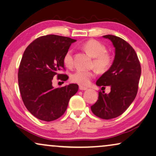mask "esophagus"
<instances>
[{"mask_svg": "<svg viewBox=\"0 0 156 156\" xmlns=\"http://www.w3.org/2000/svg\"><path fill=\"white\" fill-rule=\"evenodd\" d=\"M79 89H80V90H82V91H84V90H87V88H86V87H84L82 86H80V87H79Z\"/></svg>", "mask_w": 156, "mask_h": 156, "instance_id": "34e87169", "label": "esophagus"}]
</instances>
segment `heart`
<instances>
[{"mask_svg": "<svg viewBox=\"0 0 156 156\" xmlns=\"http://www.w3.org/2000/svg\"><path fill=\"white\" fill-rule=\"evenodd\" d=\"M84 50L89 53L94 58L93 66L101 72H107L112 67L114 63V56L112 53L106 51V47L96 40H89L82 44ZM73 51L69 49L65 53L63 57V62L65 66L71 67L73 65ZM95 72L78 69L73 72L71 75L72 82L82 86H88L91 80L94 77Z\"/></svg>", "mask_w": 156, "mask_h": 156, "instance_id": "b5f03b06", "label": "heart"}]
</instances>
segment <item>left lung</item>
<instances>
[{
  "label": "left lung",
  "mask_w": 156,
  "mask_h": 156,
  "mask_svg": "<svg viewBox=\"0 0 156 156\" xmlns=\"http://www.w3.org/2000/svg\"><path fill=\"white\" fill-rule=\"evenodd\" d=\"M104 37L112 42L115 48V58L112 67L97 81V86L105 89L111 87L108 94L99 91L96 103L91 106L93 114L103 119H111L123 114L138 92L141 67L134 49L122 38L107 35Z\"/></svg>",
  "instance_id": "1"
}]
</instances>
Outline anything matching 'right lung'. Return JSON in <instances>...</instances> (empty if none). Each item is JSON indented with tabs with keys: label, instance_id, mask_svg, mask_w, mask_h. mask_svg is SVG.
<instances>
[{
	"label": "right lung",
	"instance_id": "add662e5",
	"mask_svg": "<svg viewBox=\"0 0 156 156\" xmlns=\"http://www.w3.org/2000/svg\"><path fill=\"white\" fill-rule=\"evenodd\" d=\"M76 40L56 35L41 36L32 42L21 59L18 85L27 109L36 118L52 121L62 116L79 86L71 84L60 88L52 87L53 78L66 81L63 62L65 53Z\"/></svg>",
	"mask_w": 156,
	"mask_h": 156
}]
</instances>
